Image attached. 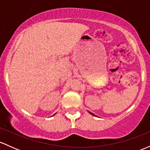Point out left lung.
I'll use <instances>...</instances> for the list:
<instances>
[{
	"mask_svg": "<svg viewBox=\"0 0 150 150\" xmlns=\"http://www.w3.org/2000/svg\"><path fill=\"white\" fill-rule=\"evenodd\" d=\"M89 113H90V114H92V116H95V115H94V113H92V112H89Z\"/></svg>",
	"mask_w": 150,
	"mask_h": 150,
	"instance_id": "obj_1",
	"label": "left lung"
}]
</instances>
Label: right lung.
I'll return each mask as SVG.
<instances>
[{"label":"right lung","instance_id":"obj_1","mask_svg":"<svg viewBox=\"0 0 150 150\" xmlns=\"http://www.w3.org/2000/svg\"><path fill=\"white\" fill-rule=\"evenodd\" d=\"M55 114H56V113H55ZM55 114H53V116H54V115H55Z\"/></svg>","mask_w":150,"mask_h":150}]
</instances>
